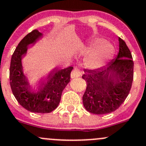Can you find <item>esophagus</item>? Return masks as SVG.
Wrapping results in <instances>:
<instances>
[{"mask_svg": "<svg viewBox=\"0 0 146 146\" xmlns=\"http://www.w3.org/2000/svg\"><path fill=\"white\" fill-rule=\"evenodd\" d=\"M81 75H82V71L80 70V68L78 67H75L73 70H72L70 76H71V78H76L80 77Z\"/></svg>", "mask_w": 146, "mask_h": 146, "instance_id": "esophagus-1", "label": "esophagus"}]
</instances>
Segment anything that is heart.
<instances>
[{
	"label": "heart",
	"instance_id": "obj_1",
	"mask_svg": "<svg viewBox=\"0 0 146 146\" xmlns=\"http://www.w3.org/2000/svg\"><path fill=\"white\" fill-rule=\"evenodd\" d=\"M91 49L92 50L85 59V65L90 69H97L104 66L109 60L113 52L112 45L106 43L105 40L101 39L95 40L92 44Z\"/></svg>",
	"mask_w": 146,
	"mask_h": 146
}]
</instances>
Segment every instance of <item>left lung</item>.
Listing matches in <instances>:
<instances>
[{
	"mask_svg": "<svg viewBox=\"0 0 146 146\" xmlns=\"http://www.w3.org/2000/svg\"><path fill=\"white\" fill-rule=\"evenodd\" d=\"M119 53L106 67L85 69L82 78L87 82L82 101L94 114H106L117 110L129 94L134 79V61L125 42L119 38Z\"/></svg>",
	"mask_w": 146,
	"mask_h": 146,
	"instance_id": "obj_1",
	"label": "left lung"
}]
</instances>
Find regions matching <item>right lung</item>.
Listing matches in <instances>:
<instances>
[{"label":"right lung","instance_id":"1","mask_svg":"<svg viewBox=\"0 0 146 146\" xmlns=\"http://www.w3.org/2000/svg\"><path fill=\"white\" fill-rule=\"evenodd\" d=\"M41 36L42 33L35 29L18 44L10 62V83L12 94L23 108L33 113H47L59 105L63 90L70 80L73 67L54 70L36 90H31L23 73L21 58L27 53L28 45L34 43Z\"/></svg>","mask_w":146,"mask_h":146}]
</instances>
